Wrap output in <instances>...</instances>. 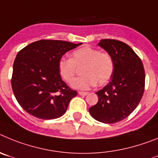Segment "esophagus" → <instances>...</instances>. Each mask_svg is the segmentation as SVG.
<instances>
[{"mask_svg": "<svg viewBox=\"0 0 158 158\" xmlns=\"http://www.w3.org/2000/svg\"><path fill=\"white\" fill-rule=\"evenodd\" d=\"M88 92H82V91H79V95H82V96H86V95L88 94Z\"/></svg>", "mask_w": 158, "mask_h": 158, "instance_id": "1", "label": "esophagus"}]
</instances>
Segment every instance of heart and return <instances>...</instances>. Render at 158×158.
Segmentation results:
<instances>
[{
	"mask_svg": "<svg viewBox=\"0 0 158 158\" xmlns=\"http://www.w3.org/2000/svg\"><path fill=\"white\" fill-rule=\"evenodd\" d=\"M82 66L83 76L75 79L72 83V87L76 89H89L97 82L99 86H103L109 82L114 72L112 56L89 46L73 51L72 58H60L58 62V71L65 82H71L76 76L77 67Z\"/></svg>",
	"mask_w": 158,
	"mask_h": 158,
	"instance_id": "b5f03b06",
	"label": "heart"
}]
</instances>
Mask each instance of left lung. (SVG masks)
Returning a JSON list of instances; mask_svg holds the SVG:
<instances>
[{"mask_svg": "<svg viewBox=\"0 0 158 158\" xmlns=\"http://www.w3.org/2000/svg\"><path fill=\"white\" fill-rule=\"evenodd\" d=\"M98 45L112 56L114 72L111 81L97 92L98 102L89 109L92 117L105 123L121 121L136 109L145 89V70L141 59L126 43L102 39Z\"/></svg>", "mask_w": 158, "mask_h": 158, "instance_id": "left-lung-1", "label": "left lung"}]
</instances>
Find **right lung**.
<instances>
[{"label":"right lung","mask_w":158,"mask_h":158,"mask_svg":"<svg viewBox=\"0 0 158 158\" xmlns=\"http://www.w3.org/2000/svg\"><path fill=\"white\" fill-rule=\"evenodd\" d=\"M81 44L44 39L29 44L17 53L11 83L17 102L27 113L42 120L64 114L77 91L62 80L58 62Z\"/></svg>","instance_id":"add662e5"}]
</instances>
